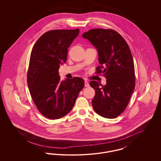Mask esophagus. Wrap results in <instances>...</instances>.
<instances>
[{
    "label": "esophagus",
    "mask_w": 161,
    "mask_h": 161,
    "mask_svg": "<svg viewBox=\"0 0 161 161\" xmlns=\"http://www.w3.org/2000/svg\"><path fill=\"white\" fill-rule=\"evenodd\" d=\"M84 86H85V87H89V82L87 81H84Z\"/></svg>",
    "instance_id": "esophagus-1"
}]
</instances>
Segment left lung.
Here are the masks:
<instances>
[{"label":"left lung","mask_w":161,"mask_h":161,"mask_svg":"<svg viewBox=\"0 0 161 161\" xmlns=\"http://www.w3.org/2000/svg\"><path fill=\"white\" fill-rule=\"evenodd\" d=\"M98 51L101 66L97 73L103 74L105 86L90 82L95 91L92 100L95 112L106 118H115L125 110L135 87V67L130 47L124 38L111 29H92L83 34Z\"/></svg>","instance_id":"1"}]
</instances>
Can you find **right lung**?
<instances>
[{"mask_svg":"<svg viewBox=\"0 0 161 161\" xmlns=\"http://www.w3.org/2000/svg\"><path fill=\"white\" fill-rule=\"evenodd\" d=\"M76 30L46 32L36 42L31 52L27 83L38 111L49 119L67 115L84 86L80 77L60 80V64L67 59L68 49L79 34Z\"/></svg>","mask_w":161,"mask_h":161,"instance_id":"right-lung-1","label":"right lung"}]
</instances>
